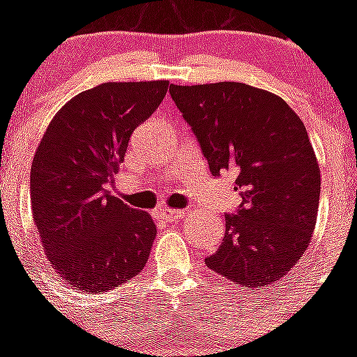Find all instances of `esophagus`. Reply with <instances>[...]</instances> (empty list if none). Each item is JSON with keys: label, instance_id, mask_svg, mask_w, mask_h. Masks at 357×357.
Segmentation results:
<instances>
[{"label": "esophagus", "instance_id": "34e87169", "mask_svg": "<svg viewBox=\"0 0 357 357\" xmlns=\"http://www.w3.org/2000/svg\"><path fill=\"white\" fill-rule=\"evenodd\" d=\"M184 211H178V209H159L157 216L164 222H176V220H182L184 218Z\"/></svg>", "mask_w": 357, "mask_h": 357}]
</instances>
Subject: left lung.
I'll return each mask as SVG.
<instances>
[{
    "label": "left lung",
    "mask_w": 357,
    "mask_h": 357,
    "mask_svg": "<svg viewBox=\"0 0 357 357\" xmlns=\"http://www.w3.org/2000/svg\"><path fill=\"white\" fill-rule=\"evenodd\" d=\"M214 176L236 173L243 204L206 264L243 288L284 279L313 238L320 166L302 119L277 94L241 82L169 87Z\"/></svg>",
    "instance_id": "left-lung-1"
}]
</instances>
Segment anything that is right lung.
I'll return each mask as SVG.
<instances>
[{"label": "right lung", "instance_id": "1", "mask_svg": "<svg viewBox=\"0 0 357 357\" xmlns=\"http://www.w3.org/2000/svg\"><path fill=\"white\" fill-rule=\"evenodd\" d=\"M168 80L105 82L55 114L30 169L31 214L43 248L73 288L107 291L144 268L157 227L146 211L105 191L137 125L168 93Z\"/></svg>", "mask_w": 357, "mask_h": 357}]
</instances>
